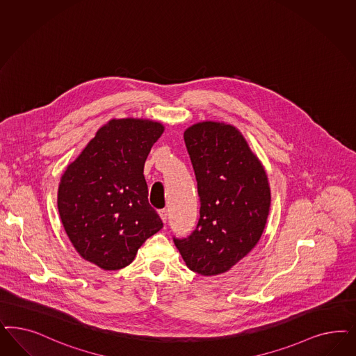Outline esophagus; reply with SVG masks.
Listing matches in <instances>:
<instances>
[{
  "label": "esophagus",
  "instance_id": "obj_1",
  "mask_svg": "<svg viewBox=\"0 0 356 356\" xmlns=\"http://www.w3.org/2000/svg\"><path fill=\"white\" fill-rule=\"evenodd\" d=\"M159 213H160L161 220H162L163 222H166V221H168V209H165V208L160 209Z\"/></svg>",
  "mask_w": 356,
  "mask_h": 356
}]
</instances>
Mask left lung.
Returning a JSON list of instances; mask_svg holds the SVG:
<instances>
[{
    "label": "left lung",
    "mask_w": 356,
    "mask_h": 356,
    "mask_svg": "<svg viewBox=\"0 0 356 356\" xmlns=\"http://www.w3.org/2000/svg\"><path fill=\"white\" fill-rule=\"evenodd\" d=\"M195 172L200 218L174 243L200 275L224 274L252 252L264 233L271 193L264 165L236 127L200 122L184 131Z\"/></svg>",
    "instance_id": "obj_1"
}]
</instances>
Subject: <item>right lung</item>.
Listing matches in <instances>:
<instances>
[{"mask_svg": "<svg viewBox=\"0 0 356 356\" xmlns=\"http://www.w3.org/2000/svg\"><path fill=\"white\" fill-rule=\"evenodd\" d=\"M163 129L148 119H113L61 177L64 229L81 257L104 270L128 266L163 225L148 202L144 178V163Z\"/></svg>", "mask_w": 356, "mask_h": 356, "instance_id": "1", "label": "right lung"}]
</instances>
